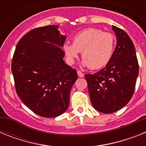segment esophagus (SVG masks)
<instances>
[{"mask_svg":"<svg viewBox=\"0 0 146 146\" xmlns=\"http://www.w3.org/2000/svg\"><path fill=\"white\" fill-rule=\"evenodd\" d=\"M77 74H78V76H79L80 77H84V74H83L81 71H77Z\"/></svg>","mask_w":146,"mask_h":146,"instance_id":"esophagus-1","label":"esophagus"}]
</instances>
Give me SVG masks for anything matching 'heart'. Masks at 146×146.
I'll use <instances>...</instances> for the list:
<instances>
[{
	"mask_svg": "<svg viewBox=\"0 0 146 146\" xmlns=\"http://www.w3.org/2000/svg\"><path fill=\"white\" fill-rule=\"evenodd\" d=\"M115 40L112 33L97 28H87L73 36V44L66 42L64 51L69 64H73L82 52V64L92 69H101L113 56Z\"/></svg>",
	"mask_w": 146,
	"mask_h": 146,
	"instance_id": "heart-1",
	"label": "heart"
}]
</instances>
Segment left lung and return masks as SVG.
<instances>
[{
	"label": "left lung",
	"mask_w": 146,
	"mask_h": 146,
	"mask_svg": "<svg viewBox=\"0 0 146 146\" xmlns=\"http://www.w3.org/2000/svg\"><path fill=\"white\" fill-rule=\"evenodd\" d=\"M117 45L105 68L85 75L94 108L103 113H113L123 108L135 91L139 65L134 44L129 35L113 25Z\"/></svg>",
	"instance_id": "obj_1"
}]
</instances>
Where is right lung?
I'll use <instances>...</instances> for the list:
<instances>
[{
    "label": "right lung",
    "instance_id": "add662e5",
    "mask_svg": "<svg viewBox=\"0 0 146 146\" xmlns=\"http://www.w3.org/2000/svg\"><path fill=\"white\" fill-rule=\"evenodd\" d=\"M58 25L34 28L17 44L11 61L15 89L23 102L44 118L63 114L77 79V71L65 64L61 47L66 36Z\"/></svg>",
    "mask_w": 146,
    "mask_h": 146
}]
</instances>
